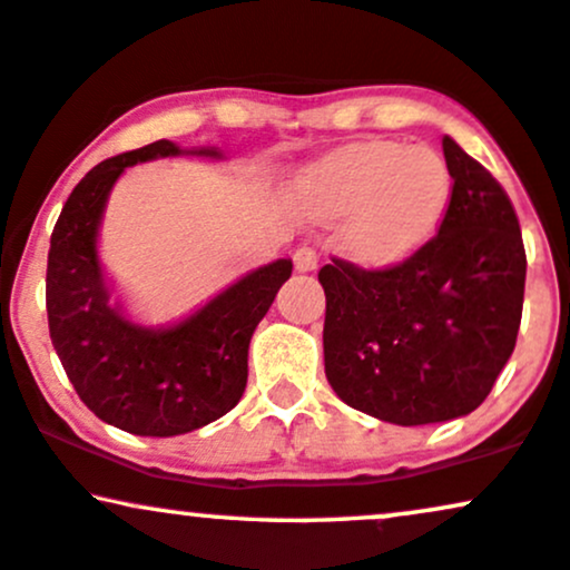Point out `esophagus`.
<instances>
[{
    "instance_id": "obj_1",
    "label": "esophagus",
    "mask_w": 570,
    "mask_h": 570,
    "mask_svg": "<svg viewBox=\"0 0 570 570\" xmlns=\"http://www.w3.org/2000/svg\"><path fill=\"white\" fill-rule=\"evenodd\" d=\"M294 268H297L299 273H309V271L318 268V255H315V249L299 247L297 252H294Z\"/></svg>"
}]
</instances>
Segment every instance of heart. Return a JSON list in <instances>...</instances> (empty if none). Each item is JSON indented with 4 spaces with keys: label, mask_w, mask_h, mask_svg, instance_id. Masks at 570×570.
<instances>
[{
    "label": "heart",
    "mask_w": 570,
    "mask_h": 570,
    "mask_svg": "<svg viewBox=\"0 0 570 570\" xmlns=\"http://www.w3.org/2000/svg\"><path fill=\"white\" fill-rule=\"evenodd\" d=\"M292 210L315 226H338L352 263L389 271L434 239L452 202V173L431 147L363 141L294 173Z\"/></svg>",
    "instance_id": "1"
}]
</instances>
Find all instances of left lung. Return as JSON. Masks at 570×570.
Returning <instances> with one entry per match:
<instances>
[{
    "label": "left lung",
    "instance_id": "1",
    "mask_svg": "<svg viewBox=\"0 0 570 570\" xmlns=\"http://www.w3.org/2000/svg\"><path fill=\"white\" fill-rule=\"evenodd\" d=\"M452 202L439 234L389 271L323 265V363L338 400L397 426L473 413L513 355L525 249L505 189L442 139Z\"/></svg>",
    "mask_w": 570,
    "mask_h": 570
}]
</instances>
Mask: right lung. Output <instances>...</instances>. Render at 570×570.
<instances>
[{
  "instance_id": "right-lung-1",
  "label": "right lung",
  "mask_w": 570,
  "mask_h": 570,
  "mask_svg": "<svg viewBox=\"0 0 570 570\" xmlns=\"http://www.w3.org/2000/svg\"><path fill=\"white\" fill-rule=\"evenodd\" d=\"M223 160L218 147L155 141L99 163L70 191L49 242V336L94 415L136 436H176L226 415L247 386V352L292 261L281 257L215 294L184 321L144 326L112 299L99 261V226L126 168L160 157Z\"/></svg>"
}]
</instances>
